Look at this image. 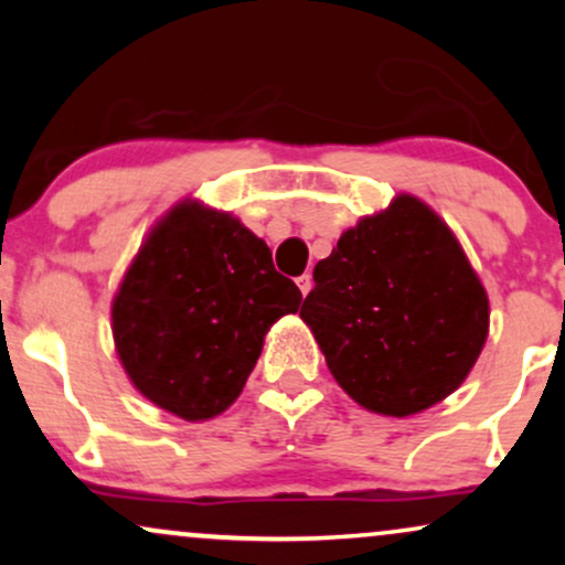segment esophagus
Returning a JSON list of instances; mask_svg holds the SVG:
<instances>
[{
	"mask_svg": "<svg viewBox=\"0 0 565 565\" xmlns=\"http://www.w3.org/2000/svg\"><path fill=\"white\" fill-rule=\"evenodd\" d=\"M297 287H300L302 295H308V291L313 289V276H310V274H302V276H297Z\"/></svg>",
	"mask_w": 565,
	"mask_h": 565,
	"instance_id": "esophagus-1",
	"label": "esophagus"
}]
</instances>
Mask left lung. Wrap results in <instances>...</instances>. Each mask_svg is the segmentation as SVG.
<instances>
[{
  "mask_svg": "<svg viewBox=\"0 0 565 565\" xmlns=\"http://www.w3.org/2000/svg\"><path fill=\"white\" fill-rule=\"evenodd\" d=\"M300 319L359 406L408 417L462 385L489 337V295L449 225L398 193L313 268Z\"/></svg>",
  "mask_w": 565,
  "mask_h": 565,
  "instance_id": "8db88e82",
  "label": "left lung"
}]
</instances>
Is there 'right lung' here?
Returning <instances> with one entry per match:
<instances>
[{
    "mask_svg": "<svg viewBox=\"0 0 565 565\" xmlns=\"http://www.w3.org/2000/svg\"><path fill=\"white\" fill-rule=\"evenodd\" d=\"M300 302L263 238L185 199L148 231L116 289V355L151 404L204 423L242 395L268 329Z\"/></svg>",
    "mask_w": 565,
    "mask_h": 565,
    "instance_id": "obj_1",
    "label": "right lung"
}]
</instances>
